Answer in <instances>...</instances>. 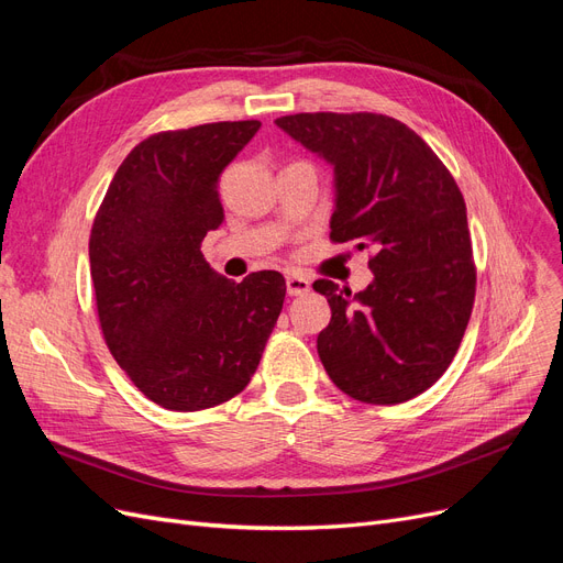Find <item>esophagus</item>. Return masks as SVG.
Here are the masks:
<instances>
[{
  "mask_svg": "<svg viewBox=\"0 0 563 563\" xmlns=\"http://www.w3.org/2000/svg\"><path fill=\"white\" fill-rule=\"evenodd\" d=\"M286 291L288 296H305L310 291V279L298 275V272H291V275L286 277Z\"/></svg>",
  "mask_w": 563,
  "mask_h": 563,
  "instance_id": "esophagus-1",
  "label": "esophagus"
}]
</instances>
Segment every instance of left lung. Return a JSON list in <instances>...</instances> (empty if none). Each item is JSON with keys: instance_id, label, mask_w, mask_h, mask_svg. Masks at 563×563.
Segmentation results:
<instances>
[{"instance_id": "8db88e82", "label": "left lung", "mask_w": 563, "mask_h": 563, "mask_svg": "<svg viewBox=\"0 0 563 563\" xmlns=\"http://www.w3.org/2000/svg\"><path fill=\"white\" fill-rule=\"evenodd\" d=\"M277 126L335 168L331 242L371 251L364 291L317 279L331 321L319 360L356 401L395 406L430 389L465 335L476 267L465 199L434 150L378 112H300Z\"/></svg>"}]
</instances>
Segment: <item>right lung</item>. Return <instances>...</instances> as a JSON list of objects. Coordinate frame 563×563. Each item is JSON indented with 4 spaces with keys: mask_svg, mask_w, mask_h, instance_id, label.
<instances>
[{
    "mask_svg": "<svg viewBox=\"0 0 563 563\" xmlns=\"http://www.w3.org/2000/svg\"><path fill=\"white\" fill-rule=\"evenodd\" d=\"M258 119L159 131L135 145L93 218L91 279L114 362L168 411H203L249 385L279 319L275 269L244 282L218 275L201 242L225 220L223 168Z\"/></svg>",
    "mask_w": 563,
    "mask_h": 563,
    "instance_id": "add662e5",
    "label": "right lung"
}]
</instances>
